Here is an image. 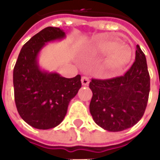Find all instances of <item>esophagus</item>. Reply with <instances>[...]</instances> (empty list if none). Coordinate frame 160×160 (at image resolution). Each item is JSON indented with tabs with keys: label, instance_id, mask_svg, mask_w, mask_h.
I'll return each instance as SVG.
<instances>
[{
	"label": "esophagus",
	"instance_id": "1",
	"mask_svg": "<svg viewBox=\"0 0 160 160\" xmlns=\"http://www.w3.org/2000/svg\"><path fill=\"white\" fill-rule=\"evenodd\" d=\"M89 82H90V80L87 76H83L81 78V83L83 86H88Z\"/></svg>",
	"mask_w": 160,
	"mask_h": 160
}]
</instances>
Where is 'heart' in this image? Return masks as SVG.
<instances>
[{
	"label": "heart",
	"mask_w": 160,
	"mask_h": 160,
	"mask_svg": "<svg viewBox=\"0 0 160 160\" xmlns=\"http://www.w3.org/2000/svg\"><path fill=\"white\" fill-rule=\"evenodd\" d=\"M118 45L114 41H105L99 44L98 49L102 53L110 52L105 62V68L108 74H113L119 68L123 67L130 58V50L127 47Z\"/></svg>",
	"instance_id": "1"
}]
</instances>
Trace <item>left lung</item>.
Wrapping results in <instances>:
<instances>
[{
    "label": "left lung",
    "instance_id": "1",
    "mask_svg": "<svg viewBox=\"0 0 160 160\" xmlns=\"http://www.w3.org/2000/svg\"><path fill=\"white\" fill-rule=\"evenodd\" d=\"M90 112L94 122L111 132L133 127L143 117L150 92L145 54L136 46L135 61L122 76L92 79Z\"/></svg>",
    "mask_w": 160,
    "mask_h": 160
}]
</instances>
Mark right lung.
I'll return each mask as SVG.
<instances>
[{
	"mask_svg": "<svg viewBox=\"0 0 160 160\" xmlns=\"http://www.w3.org/2000/svg\"><path fill=\"white\" fill-rule=\"evenodd\" d=\"M63 38L65 32L58 27L44 28L24 44L13 68L17 111L35 128L49 129L59 125L70 100L81 87L80 74L68 79L42 71L38 64V55L45 42Z\"/></svg>",
	"mask_w": 160,
	"mask_h": 160,
	"instance_id": "obj_1",
	"label": "right lung"
}]
</instances>
